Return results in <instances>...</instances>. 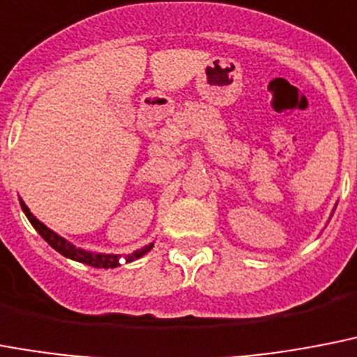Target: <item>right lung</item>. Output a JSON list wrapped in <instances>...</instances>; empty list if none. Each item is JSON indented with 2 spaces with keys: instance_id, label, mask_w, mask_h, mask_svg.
Segmentation results:
<instances>
[{
  "instance_id": "right-lung-1",
  "label": "right lung",
  "mask_w": 357,
  "mask_h": 357,
  "mask_svg": "<svg viewBox=\"0 0 357 357\" xmlns=\"http://www.w3.org/2000/svg\"><path fill=\"white\" fill-rule=\"evenodd\" d=\"M20 204H22V210L25 212V215H27V219L31 221V225L38 230L40 236H42V238H44L51 247H53V249L59 250L62 256L75 259V261H82V264H86V265H92V267H102V269H108V267H118L119 265V256L116 255H92V252H86V250L73 247V245L68 243L64 238L56 236L53 230H50L44 223H40L38 219L34 218L33 213L29 212V208L25 206L24 201H20ZM151 249H153V243L145 245L144 249L134 250V252H130V255H125L123 256L125 261H132V259L142 258V256H144L145 252H149Z\"/></svg>"
}]
</instances>
